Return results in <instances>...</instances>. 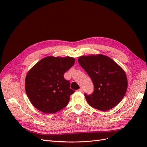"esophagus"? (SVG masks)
Listing matches in <instances>:
<instances>
[{"label":"esophagus","mask_w":147,"mask_h":147,"mask_svg":"<svg viewBox=\"0 0 147 147\" xmlns=\"http://www.w3.org/2000/svg\"><path fill=\"white\" fill-rule=\"evenodd\" d=\"M78 91L80 92H83V90L82 88H80V89H79L78 90Z\"/></svg>","instance_id":"34e87169"}]
</instances>
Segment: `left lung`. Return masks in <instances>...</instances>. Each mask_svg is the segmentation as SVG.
<instances>
[{"label": "left lung", "mask_w": 147, "mask_h": 147, "mask_svg": "<svg viewBox=\"0 0 147 147\" xmlns=\"http://www.w3.org/2000/svg\"><path fill=\"white\" fill-rule=\"evenodd\" d=\"M78 61L94 85L93 94H84L89 105L98 110L107 111L119 104L127 89V79L123 69L102 54L83 55Z\"/></svg>", "instance_id": "1"}]
</instances>
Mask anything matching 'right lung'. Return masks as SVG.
I'll return each instance as SVG.
<instances>
[{"instance_id": "1", "label": "right lung", "mask_w": 147, "mask_h": 147, "mask_svg": "<svg viewBox=\"0 0 147 147\" xmlns=\"http://www.w3.org/2000/svg\"><path fill=\"white\" fill-rule=\"evenodd\" d=\"M75 63L74 58L49 56L28 71L25 80L27 95L33 105L44 113L53 114L68 104L74 90L64 74Z\"/></svg>"}]
</instances>
